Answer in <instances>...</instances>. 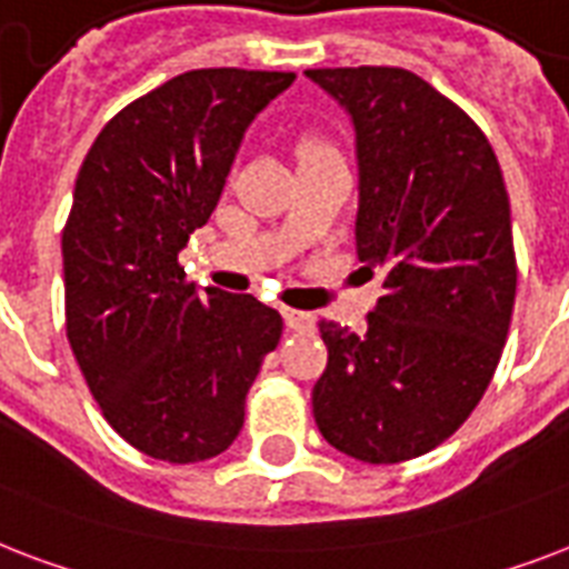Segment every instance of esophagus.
Wrapping results in <instances>:
<instances>
[{
  "label": "esophagus",
  "instance_id": "esophagus-1",
  "mask_svg": "<svg viewBox=\"0 0 569 569\" xmlns=\"http://www.w3.org/2000/svg\"><path fill=\"white\" fill-rule=\"evenodd\" d=\"M283 318H286V327L295 332H312L316 330V316L312 312H300V309L292 307H283Z\"/></svg>",
  "mask_w": 569,
  "mask_h": 569
}]
</instances>
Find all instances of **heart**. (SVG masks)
<instances>
[{"label": "heart", "instance_id": "b5f03b06", "mask_svg": "<svg viewBox=\"0 0 569 569\" xmlns=\"http://www.w3.org/2000/svg\"><path fill=\"white\" fill-rule=\"evenodd\" d=\"M325 149H330V146H327L325 140H316V137H307V140H300V146H298V157L312 154V151H325Z\"/></svg>", "mask_w": 569, "mask_h": 569}]
</instances>
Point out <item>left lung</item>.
I'll list each match as a JSON object with an SVG mask.
<instances>
[{"mask_svg": "<svg viewBox=\"0 0 569 569\" xmlns=\"http://www.w3.org/2000/svg\"><path fill=\"white\" fill-rule=\"evenodd\" d=\"M357 128V251L382 298L353 332L318 321L327 368L312 415L368 465L418 459L482 400L517 292L509 192L465 110L400 67L307 69Z\"/></svg>", "mask_w": 569, "mask_h": 569, "instance_id": "obj_1", "label": "left lung"}]
</instances>
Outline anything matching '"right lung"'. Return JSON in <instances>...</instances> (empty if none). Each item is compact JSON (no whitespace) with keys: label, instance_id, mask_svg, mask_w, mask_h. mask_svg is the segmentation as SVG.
<instances>
[{"label":"right lung","instance_id":"add662e5","mask_svg":"<svg viewBox=\"0 0 569 569\" xmlns=\"http://www.w3.org/2000/svg\"><path fill=\"white\" fill-rule=\"evenodd\" d=\"M295 72L192 69L110 119L63 224L67 339L110 427L157 461L233 445L283 318L253 295L196 292L178 262L204 228L244 128Z\"/></svg>","mask_w":569,"mask_h":569}]
</instances>
